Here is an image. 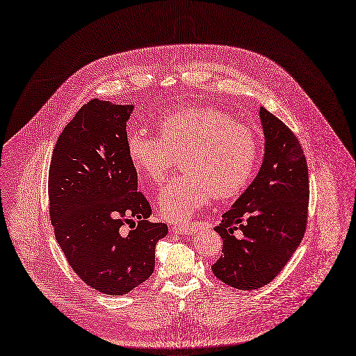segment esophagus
Wrapping results in <instances>:
<instances>
[{"label": "esophagus", "mask_w": 356, "mask_h": 356, "mask_svg": "<svg viewBox=\"0 0 356 356\" xmlns=\"http://www.w3.org/2000/svg\"><path fill=\"white\" fill-rule=\"evenodd\" d=\"M171 231L175 235H191L194 232V228L189 225H174V227H171Z\"/></svg>", "instance_id": "34e87169"}]
</instances>
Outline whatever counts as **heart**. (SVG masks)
I'll use <instances>...</instances> for the list:
<instances>
[{"instance_id":"1","label":"heart","mask_w":356,"mask_h":356,"mask_svg":"<svg viewBox=\"0 0 356 356\" xmlns=\"http://www.w3.org/2000/svg\"><path fill=\"white\" fill-rule=\"evenodd\" d=\"M156 135L129 132L125 140L132 167L159 182L179 155L185 174L170 179L156 197L161 215L185 222L216 194L232 198L250 184L258 159V138L245 124L211 105H188L163 114Z\"/></svg>"}]
</instances>
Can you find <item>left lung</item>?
<instances>
[{"mask_svg":"<svg viewBox=\"0 0 356 356\" xmlns=\"http://www.w3.org/2000/svg\"><path fill=\"white\" fill-rule=\"evenodd\" d=\"M259 118L265 152L258 175L222 215L215 231L222 255L213 275L243 291L269 284L304 238L308 202V165L295 134L264 106Z\"/></svg>","mask_w":356,"mask_h":356,"instance_id":"obj_1","label":"left lung"}]
</instances>
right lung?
<instances>
[{"label":"right lung","instance_id":"1","mask_svg":"<svg viewBox=\"0 0 356 356\" xmlns=\"http://www.w3.org/2000/svg\"><path fill=\"white\" fill-rule=\"evenodd\" d=\"M134 105L91 99L63 129L48 172L49 216L76 275L106 295H125L154 272L155 245L167 224L149 222L127 155V121ZM139 224L125 234L122 225Z\"/></svg>","mask_w":356,"mask_h":356}]
</instances>
